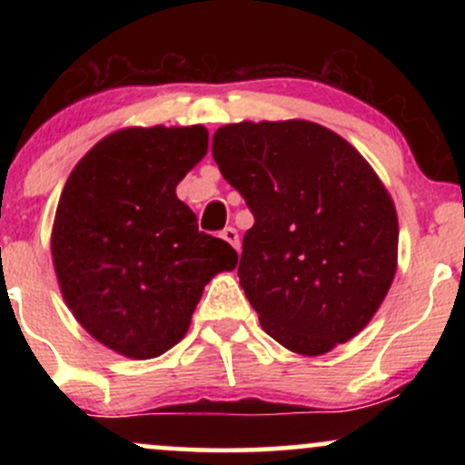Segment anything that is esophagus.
I'll use <instances>...</instances> for the list:
<instances>
[{"label":"esophagus","mask_w":465,"mask_h":465,"mask_svg":"<svg viewBox=\"0 0 465 465\" xmlns=\"http://www.w3.org/2000/svg\"><path fill=\"white\" fill-rule=\"evenodd\" d=\"M221 236L225 238L227 242L232 244L233 249L240 251V233H238L236 227H225V229H223V232H221Z\"/></svg>","instance_id":"esophagus-1"}]
</instances>
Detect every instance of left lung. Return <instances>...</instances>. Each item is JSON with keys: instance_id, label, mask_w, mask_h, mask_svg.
<instances>
[{"instance_id": "1", "label": "left lung", "mask_w": 465, "mask_h": 465, "mask_svg": "<svg viewBox=\"0 0 465 465\" xmlns=\"http://www.w3.org/2000/svg\"><path fill=\"white\" fill-rule=\"evenodd\" d=\"M212 154L255 218L238 277L264 332L306 356L359 334L398 262L396 207L371 165L306 120L227 124Z\"/></svg>"}]
</instances>
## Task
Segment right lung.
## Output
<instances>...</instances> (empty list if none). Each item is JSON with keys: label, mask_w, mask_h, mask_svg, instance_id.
<instances>
[{"label": "right lung", "mask_w": 465, "mask_h": 465, "mask_svg": "<svg viewBox=\"0 0 465 465\" xmlns=\"http://www.w3.org/2000/svg\"><path fill=\"white\" fill-rule=\"evenodd\" d=\"M205 153L203 126L124 129L95 143L63 188L58 284L78 323L117 354L143 361L177 345L207 282L238 264L174 192Z\"/></svg>", "instance_id": "obj_1"}]
</instances>
